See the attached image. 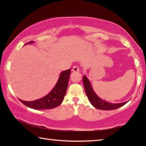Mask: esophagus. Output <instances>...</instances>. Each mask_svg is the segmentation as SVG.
Masks as SVG:
<instances>
[{
	"label": "esophagus",
	"mask_w": 146,
	"mask_h": 146,
	"mask_svg": "<svg viewBox=\"0 0 146 146\" xmlns=\"http://www.w3.org/2000/svg\"><path fill=\"white\" fill-rule=\"evenodd\" d=\"M79 70H80V69H79V68L77 67V66H73L72 70H71V71H78Z\"/></svg>",
	"instance_id": "1"
}]
</instances>
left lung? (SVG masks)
I'll return each instance as SVG.
<instances>
[{
    "label": "left lung",
    "mask_w": 146,
    "mask_h": 146,
    "mask_svg": "<svg viewBox=\"0 0 146 146\" xmlns=\"http://www.w3.org/2000/svg\"><path fill=\"white\" fill-rule=\"evenodd\" d=\"M83 84L85 88L86 93L88 96L89 100L90 101L91 104L94 107L98 109V110H113L120 107H122L127 103L126 102H125L118 104H112L101 99L100 98L96 95L95 91H93L92 87H91L90 81L85 75L83 76Z\"/></svg>",
    "instance_id": "1"
}]
</instances>
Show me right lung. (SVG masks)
Masks as SVG:
<instances>
[{
    "mask_svg": "<svg viewBox=\"0 0 146 146\" xmlns=\"http://www.w3.org/2000/svg\"><path fill=\"white\" fill-rule=\"evenodd\" d=\"M33 42V41H31L26 44ZM70 73V69L62 71L55 87L45 97L33 101H24L21 99L19 100L27 107L34 110H49L57 107L60 105L66 95Z\"/></svg>",
    "mask_w": 146,
    "mask_h": 146,
    "instance_id": "1",
    "label": "right lung"
}]
</instances>
